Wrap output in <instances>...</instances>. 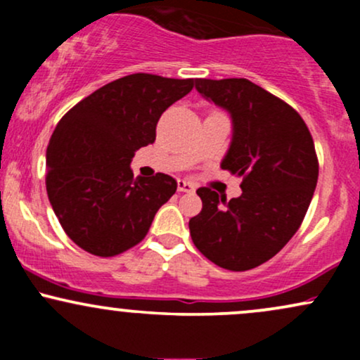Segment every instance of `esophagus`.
<instances>
[{"mask_svg": "<svg viewBox=\"0 0 360 360\" xmlns=\"http://www.w3.org/2000/svg\"><path fill=\"white\" fill-rule=\"evenodd\" d=\"M177 189H179L181 193H193L194 191V184L189 183V181L179 179V181H177Z\"/></svg>", "mask_w": 360, "mask_h": 360, "instance_id": "esophagus-1", "label": "esophagus"}]
</instances>
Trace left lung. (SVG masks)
<instances>
[{
  "mask_svg": "<svg viewBox=\"0 0 360 360\" xmlns=\"http://www.w3.org/2000/svg\"><path fill=\"white\" fill-rule=\"evenodd\" d=\"M198 93L232 118L221 169L242 176V194L226 201L198 189L200 214L189 220L196 249L217 266L249 271L274 257L298 232L318 181L307 123L269 91L243 77L196 79Z\"/></svg>",
  "mask_w": 360,
  "mask_h": 360,
  "instance_id": "obj_1",
  "label": "left lung"
}]
</instances>
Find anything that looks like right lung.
<instances>
[{
	"instance_id": "obj_1",
	"label": "right lung",
	"mask_w": 360,
	"mask_h": 360,
	"mask_svg": "<svg viewBox=\"0 0 360 360\" xmlns=\"http://www.w3.org/2000/svg\"><path fill=\"white\" fill-rule=\"evenodd\" d=\"M194 79L130 74L108 82L62 117L47 147L49 201L62 229L100 257L143 240L157 210L176 193L174 177H134L130 162L154 143L160 115Z\"/></svg>"
}]
</instances>
